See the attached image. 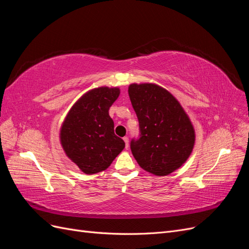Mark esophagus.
Listing matches in <instances>:
<instances>
[{
	"instance_id": "obj_1",
	"label": "esophagus",
	"mask_w": 249,
	"mask_h": 249,
	"mask_svg": "<svg viewBox=\"0 0 249 249\" xmlns=\"http://www.w3.org/2000/svg\"><path fill=\"white\" fill-rule=\"evenodd\" d=\"M124 143H125V148L129 147V138H127V137H124Z\"/></svg>"
}]
</instances>
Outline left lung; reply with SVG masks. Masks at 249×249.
Instances as JSON below:
<instances>
[{
  "label": "left lung",
  "instance_id": "left-lung-1",
  "mask_svg": "<svg viewBox=\"0 0 249 249\" xmlns=\"http://www.w3.org/2000/svg\"><path fill=\"white\" fill-rule=\"evenodd\" d=\"M129 96L139 122L140 135L131 150L140 167L153 175L167 176L191 155L194 127L178 101L152 83L131 84Z\"/></svg>",
  "mask_w": 249,
  "mask_h": 249
}]
</instances>
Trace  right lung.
Wrapping results in <instances>:
<instances>
[{"label": "right lung", "instance_id": "obj_1", "mask_svg": "<svg viewBox=\"0 0 249 249\" xmlns=\"http://www.w3.org/2000/svg\"><path fill=\"white\" fill-rule=\"evenodd\" d=\"M119 93L117 87L89 90L74 103L62 124L60 141L64 152L86 175L107 169L124 148L109 115Z\"/></svg>", "mask_w": 249, "mask_h": 249}]
</instances>
